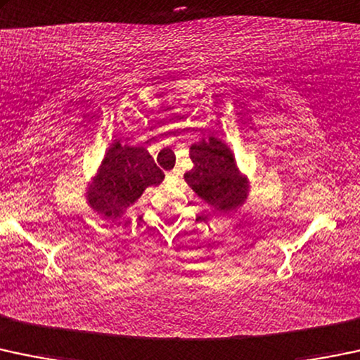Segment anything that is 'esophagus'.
<instances>
[{
  "label": "esophagus",
  "mask_w": 360,
  "mask_h": 360,
  "mask_svg": "<svg viewBox=\"0 0 360 360\" xmlns=\"http://www.w3.org/2000/svg\"><path fill=\"white\" fill-rule=\"evenodd\" d=\"M177 179V170H172V172H167V181H176Z\"/></svg>",
  "instance_id": "esophagus-1"
}]
</instances>
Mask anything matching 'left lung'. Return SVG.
<instances>
[{"mask_svg":"<svg viewBox=\"0 0 360 360\" xmlns=\"http://www.w3.org/2000/svg\"><path fill=\"white\" fill-rule=\"evenodd\" d=\"M190 158L193 169L184 174V181L207 205L226 214L247 202L250 181L238 167L228 143L210 132L190 146Z\"/></svg>","mask_w":360,"mask_h":360,"instance_id":"obj_1","label":"left lung"}]
</instances>
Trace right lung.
I'll list each match as a JSON object with an SVG mask.
<instances>
[{"mask_svg": "<svg viewBox=\"0 0 360 360\" xmlns=\"http://www.w3.org/2000/svg\"><path fill=\"white\" fill-rule=\"evenodd\" d=\"M164 172L143 146L122 145L113 141L96 174L86 188V202L105 219H119L148 186H158Z\"/></svg>", "mask_w": 360, "mask_h": 360, "instance_id": "1", "label": "right lung"}]
</instances>
